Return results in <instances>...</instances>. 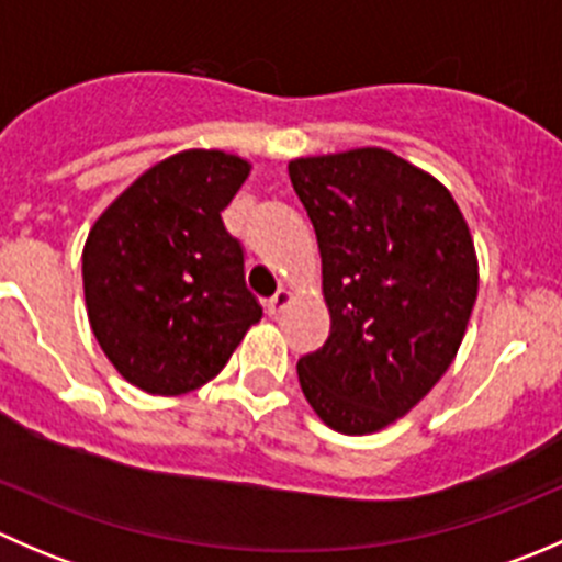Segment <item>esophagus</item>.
Masks as SVG:
<instances>
[{
  "label": "esophagus",
  "mask_w": 562,
  "mask_h": 562,
  "mask_svg": "<svg viewBox=\"0 0 562 562\" xmlns=\"http://www.w3.org/2000/svg\"><path fill=\"white\" fill-rule=\"evenodd\" d=\"M291 299H293V293L288 291V288H280V291L274 293V296L269 299V302H266V313H269L271 317H277L282 313V310L288 307V304H291Z\"/></svg>",
  "instance_id": "1"
}]
</instances>
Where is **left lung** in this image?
<instances>
[{
    "label": "left lung",
    "mask_w": 562,
    "mask_h": 562,
    "mask_svg": "<svg viewBox=\"0 0 562 562\" xmlns=\"http://www.w3.org/2000/svg\"><path fill=\"white\" fill-rule=\"evenodd\" d=\"M323 260L326 345L299 383L326 427L372 435L411 413L454 361L479 258L451 192L381 146L288 162Z\"/></svg>",
    "instance_id": "8db88e82"
}]
</instances>
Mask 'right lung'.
I'll return each mask as SVG.
<instances>
[{
	"label": "right lung",
	"mask_w": 562,
	"mask_h": 562,
	"mask_svg": "<svg viewBox=\"0 0 562 562\" xmlns=\"http://www.w3.org/2000/svg\"><path fill=\"white\" fill-rule=\"evenodd\" d=\"M249 168L220 149L179 151L140 173L89 231V326L119 375L146 394L201 389L263 317L241 245L220 217Z\"/></svg>",
	"instance_id": "obj_1"
}]
</instances>
